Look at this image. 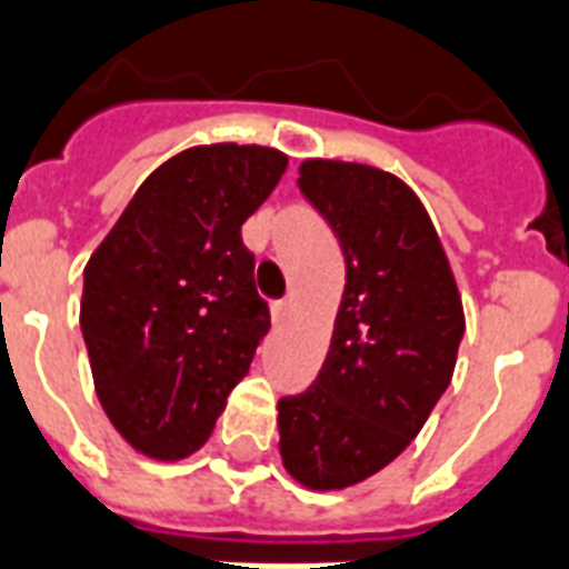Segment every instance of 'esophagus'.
I'll return each mask as SVG.
<instances>
[{"instance_id": "obj_1", "label": "esophagus", "mask_w": 569, "mask_h": 569, "mask_svg": "<svg viewBox=\"0 0 569 569\" xmlns=\"http://www.w3.org/2000/svg\"><path fill=\"white\" fill-rule=\"evenodd\" d=\"M289 313H292V301H289V298H283V301H273V305H271L273 326L286 322V317H289Z\"/></svg>"}]
</instances>
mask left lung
Masks as SVG:
<instances>
[{"mask_svg":"<svg viewBox=\"0 0 569 569\" xmlns=\"http://www.w3.org/2000/svg\"><path fill=\"white\" fill-rule=\"evenodd\" d=\"M298 187L347 259L326 365L277 403L283 467L307 488L356 486L410 446L446 391L465 310L443 243L413 189L389 171L307 159Z\"/></svg>","mask_w":569,"mask_h":569,"instance_id":"1","label":"left lung"}]
</instances>
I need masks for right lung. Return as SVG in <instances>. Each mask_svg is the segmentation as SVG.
<instances>
[{
  "instance_id": "1",
  "label": "right lung",
  "mask_w": 569,
  "mask_h": 569,
  "mask_svg": "<svg viewBox=\"0 0 569 569\" xmlns=\"http://www.w3.org/2000/svg\"><path fill=\"white\" fill-rule=\"evenodd\" d=\"M286 162L259 144L171 156L83 268L81 331L96 395L144 456L178 461L208 440L271 328L241 226Z\"/></svg>"
}]
</instances>
